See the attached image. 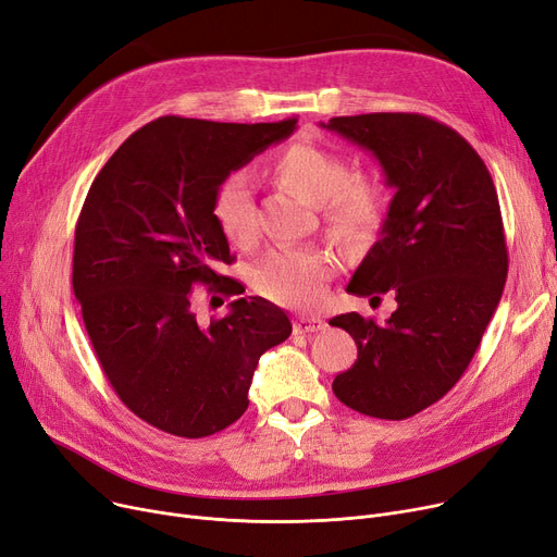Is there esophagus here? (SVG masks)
I'll return each mask as SVG.
<instances>
[{
    "label": "esophagus",
    "instance_id": "obj_1",
    "mask_svg": "<svg viewBox=\"0 0 557 557\" xmlns=\"http://www.w3.org/2000/svg\"><path fill=\"white\" fill-rule=\"evenodd\" d=\"M324 329H326V322L317 314H301L295 320V331L297 333H320Z\"/></svg>",
    "mask_w": 557,
    "mask_h": 557
}]
</instances>
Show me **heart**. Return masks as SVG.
Returning a JSON list of instances; mask_svg holds the SVG:
<instances>
[{"mask_svg":"<svg viewBox=\"0 0 557 557\" xmlns=\"http://www.w3.org/2000/svg\"><path fill=\"white\" fill-rule=\"evenodd\" d=\"M274 176L304 201L320 206L329 231L344 240L372 233L383 218V185L367 174L347 176L344 158L310 143L287 145L272 163ZM220 233L233 247L256 240V203L249 172H228L210 199ZM331 258L317 249H285L260 260L251 272L256 293L278 306L312 308L326 297Z\"/></svg>","mask_w":557,"mask_h":557,"instance_id":"obj_1","label":"heart"}]
</instances>
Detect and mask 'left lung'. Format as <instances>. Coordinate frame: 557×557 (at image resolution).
<instances>
[{"label":"left lung","instance_id":"obj_1","mask_svg":"<svg viewBox=\"0 0 557 557\" xmlns=\"http://www.w3.org/2000/svg\"><path fill=\"white\" fill-rule=\"evenodd\" d=\"M372 151L394 188L381 237L347 293L396 310L385 324L358 312L329 322L358 344L333 381L337 399L379 419L433 406L469 367L500 301L508 249L494 181L475 149L419 113H367L322 124Z\"/></svg>","mask_w":557,"mask_h":557}]
</instances>
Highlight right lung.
<instances>
[{"label": "right lung", "mask_w": 557, "mask_h": 557, "mask_svg": "<svg viewBox=\"0 0 557 557\" xmlns=\"http://www.w3.org/2000/svg\"><path fill=\"white\" fill-rule=\"evenodd\" d=\"M297 120L226 124L158 117L109 158L74 231L72 287L106 379L122 404L176 437L224 431L249 406L260 356L293 333L262 297L199 322L193 287L243 295L210 199L233 170L293 134Z\"/></svg>", "instance_id": "right-lung-1"}]
</instances>
